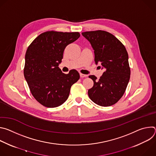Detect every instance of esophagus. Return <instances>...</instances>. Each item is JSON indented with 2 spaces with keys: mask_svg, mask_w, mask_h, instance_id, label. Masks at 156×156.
I'll return each mask as SVG.
<instances>
[{
  "mask_svg": "<svg viewBox=\"0 0 156 156\" xmlns=\"http://www.w3.org/2000/svg\"><path fill=\"white\" fill-rule=\"evenodd\" d=\"M80 77H81V78H86V77L87 76V75H86L82 74V73H80Z\"/></svg>",
  "mask_w": 156,
  "mask_h": 156,
  "instance_id": "34e87169",
  "label": "esophagus"
}]
</instances>
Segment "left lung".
Instances as JSON below:
<instances>
[{
  "label": "left lung",
  "mask_w": 156,
  "mask_h": 156,
  "mask_svg": "<svg viewBox=\"0 0 156 156\" xmlns=\"http://www.w3.org/2000/svg\"><path fill=\"white\" fill-rule=\"evenodd\" d=\"M90 42L94 52V61L105 72L99 80L94 81L88 96L95 104L107 107L115 104L123 96L130 78L128 55L123 44L113 34L98 30L82 33Z\"/></svg>",
  "instance_id": "1"
}]
</instances>
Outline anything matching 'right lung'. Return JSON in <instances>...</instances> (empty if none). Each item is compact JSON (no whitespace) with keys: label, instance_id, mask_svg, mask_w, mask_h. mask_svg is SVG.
Wrapping results in <instances>:
<instances>
[{"label":"right lung","instance_id":"add662e5","mask_svg":"<svg viewBox=\"0 0 156 156\" xmlns=\"http://www.w3.org/2000/svg\"><path fill=\"white\" fill-rule=\"evenodd\" d=\"M80 36L78 32L47 31L39 35L28 47L24 76L32 95L42 105L54 108L63 104L71 86L80 79L76 70L65 74L58 67L66 46Z\"/></svg>","mask_w":156,"mask_h":156}]
</instances>
